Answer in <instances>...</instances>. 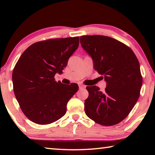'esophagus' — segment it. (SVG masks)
I'll return each instance as SVG.
<instances>
[{"instance_id": "obj_1", "label": "esophagus", "mask_w": 155, "mask_h": 155, "mask_svg": "<svg viewBox=\"0 0 155 155\" xmlns=\"http://www.w3.org/2000/svg\"><path fill=\"white\" fill-rule=\"evenodd\" d=\"M78 86H79V89H85V86L84 85H81V84Z\"/></svg>"}]
</instances>
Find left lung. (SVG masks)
<instances>
[{"label": "left lung", "mask_w": 155, "mask_h": 155, "mask_svg": "<svg viewBox=\"0 0 155 155\" xmlns=\"http://www.w3.org/2000/svg\"><path fill=\"white\" fill-rule=\"evenodd\" d=\"M80 41L92 58L94 69L107 82L103 92L96 86L86 87L89 96L85 101V114L101 125L118 124L140 97L142 77L137 57L129 47L110 37L83 35Z\"/></svg>", "instance_id": "obj_1"}]
</instances>
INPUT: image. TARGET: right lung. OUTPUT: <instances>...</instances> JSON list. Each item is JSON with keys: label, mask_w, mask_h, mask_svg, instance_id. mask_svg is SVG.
<instances>
[{"label": "right lung", "mask_w": 155, "mask_h": 155, "mask_svg": "<svg viewBox=\"0 0 155 155\" xmlns=\"http://www.w3.org/2000/svg\"><path fill=\"white\" fill-rule=\"evenodd\" d=\"M79 45V38L50 39L25 50L12 73L15 96L28 120L38 124L57 121L66 113L68 102L78 90L54 79Z\"/></svg>", "instance_id": "1"}]
</instances>
